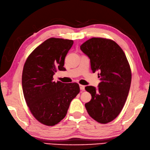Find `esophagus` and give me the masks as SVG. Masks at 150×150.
Wrapping results in <instances>:
<instances>
[{
    "mask_svg": "<svg viewBox=\"0 0 150 150\" xmlns=\"http://www.w3.org/2000/svg\"><path fill=\"white\" fill-rule=\"evenodd\" d=\"M80 88L81 91H83V90H85V86L83 85H80Z\"/></svg>",
    "mask_w": 150,
    "mask_h": 150,
    "instance_id": "esophagus-1",
    "label": "esophagus"
}]
</instances>
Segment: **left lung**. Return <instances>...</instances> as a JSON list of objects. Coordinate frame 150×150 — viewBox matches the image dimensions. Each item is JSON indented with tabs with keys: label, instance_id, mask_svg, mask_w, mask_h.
<instances>
[{
	"label": "left lung",
	"instance_id": "left-lung-1",
	"mask_svg": "<svg viewBox=\"0 0 150 150\" xmlns=\"http://www.w3.org/2000/svg\"><path fill=\"white\" fill-rule=\"evenodd\" d=\"M80 49L90 59L93 72H99L100 80L97 89L86 87L92 97L85 106L93 120L109 123L120 114L129 94L131 71L127 59L119 45L110 39L92 38Z\"/></svg>",
	"mask_w": 150,
	"mask_h": 150
}]
</instances>
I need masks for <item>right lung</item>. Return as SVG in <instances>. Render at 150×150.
I'll return each mask as SVG.
<instances>
[{"label":"right lung","mask_w":150,"mask_h":150,"mask_svg":"<svg viewBox=\"0 0 150 150\" xmlns=\"http://www.w3.org/2000/svg\"><path fill=\"white\" fill-rule=\"evenodd\" d=\"M74 42L50 38L30 53L24 64L22 87L33 116L39 122L53 126L66 116L72 100L80 93L77 83L53 81L57 70L64 71V59Z\"/></svg>","instance_id":"obj_1"}]
</instances>
